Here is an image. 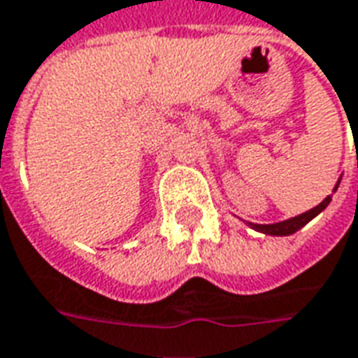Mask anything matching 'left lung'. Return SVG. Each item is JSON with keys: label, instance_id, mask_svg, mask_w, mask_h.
Instances as JSON below:
<instances>
[{"label": "left lung", "instance_id": "obj_1", "mask_svg": "<svg viewBox=\"0 0 358 358\" xmlns=\"http://www.w3.org/2000/svg\"><path fill=\"white\" fill-rule=\"evenodd\" d=\"M339 182H341V178L337 180L334 192H336L337 186H339ZM329 201H331V196H327L326 199L322 201V203L316 205V207H312V209H310V211H306V213H301V215H296V217H291V219H287V221L271 222V224H256V222H248V227H252V229L257 232L269 234V236H289V234H294L296 231H301L306 222H310L312 219H314V217H316V215L322 213L327 205H329Z\"/></svg>", "mask_w": 358, "mask_h": 358}]
</instances>
